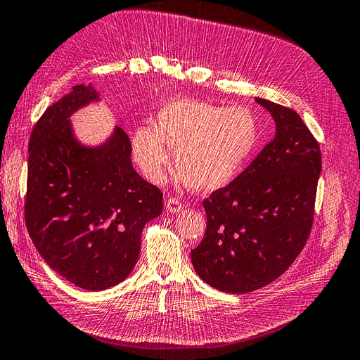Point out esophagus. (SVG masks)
I'll list each match as a JSON object with an SVG mask.
<instances>
[{
  "instance_id": "obj_1",
  "label": "esophagus",
  "mask_w": 360,
  "mask_h": 360,
  "mask_svg": "<svg viewBox=\"0 0 360 360\" xmlns=\"http://www.w3.org/2000/svg\"><path fill=\"white\" fill-rule=\"evenodd\" d=\"M181 209H183V204H181L180 200H177V198H168V201H167V210L169 213L176 214V213L181 212Z\"/></svg>"
}]
</instances>
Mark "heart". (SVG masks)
<instances>
[{
  "label": "heart",
  "mask_w": 360,
  "mask_h": 360,
  "mask_svg": "<svg viewBox=\"0 0 360 360\" xmlns=\"http://www.w3.org/2000/svg\"><path fill=\"white\" fill-rule=\"evenodd\" d=\"M259 143L255 117L245 108H225L202 101L176 99L162 108L155 126H141L132 153L150 181H160L171 163L188 188L213 192L240 174Z\"/></svg>",
  "instance_id": "obj_1"
}]
</instances>
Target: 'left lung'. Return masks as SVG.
Here are the masks:
<instances>
[{
    "instance_id": "8db88e82",
    "label": "left lung",
    "mask_w": 360,
    "mask_h": 360,
    "mask_svg": "<svg viewBox=\"0 0 360 360\" xmlns=\"http://www.w3.org/2000/svg\"><path fill=\"white\" fill-rule=\"evenodd\" d=\"M276 124L275 138L228 186L202 205L207 228L191 250L198 276L243 294L278 279L307 243L321 172V151L300 115L255 97Z\"/></svg>"
}]
</instances>
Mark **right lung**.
I'll list each match as a JSON object with an SVG mask.
<instances>
[{
    "label": "right lung",
    "mask_w": 360,
    "mask_h": 360,
    "mask_svg": "<svg viewBox=\"0 0 360 360\" xmlns=\"http://www.w3.org/2000/svg\"><path fill=\"white\" fill-rule=\"evenodd\" d=\"M97 101L93 85L81 84L43 112L30 138L25 195V224L41 258L90 291L129 276L141 233L163 205L159 188L134 169L123 129L97 147L75 138L72 114Z\"/></svg>",
    "instance_id": "right-lung-1"
}]
</instances>
